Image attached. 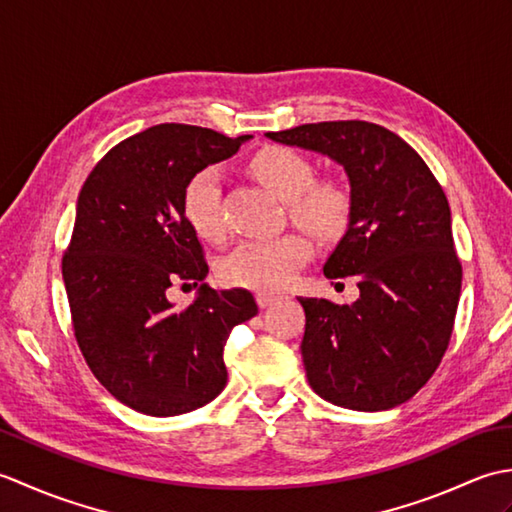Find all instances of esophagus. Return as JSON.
<instances>
[{"label":"esophagus","instance_id":"34e87169","mask_svg":"<svg viewBox=\"0 0 512 512\" xmlns=\"http://www.w3.org/2000/svg\"><path fill=\"white\" fill-rule=\"evenodd\" d=\"M255 299L259 303V308H268V306H273V303H277L281 297L273 295V292H257Z\"/></svg>","mask_w":512,"mask_h":512}]
</instances>
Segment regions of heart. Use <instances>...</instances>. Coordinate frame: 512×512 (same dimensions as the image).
<instances>
[{
  "label": "heart",
  "mask_w": 512,
  "mask_h": 512,
  "mask_svg": "<svg viewBox=\"0 0 512 512\" xmlns=\"http://www.w3.org/2000/svg\"><path fill=\"white\" fill-rule=\"evenodd\" d=\"M248 173L288 202L292 220L314 235L332 239L345 233L352 217V193L336 180H317L314 165L299 151L268 145L248 160ZM220 198V176L213 169L198 171L184 187V217L204 239H220L224 233ZM310 255V239L299 231L248 239L220 264V277L239 288L279 290L290 284Z\"/></svg>",
  "instance_id": "heart-1"
}]
</instances>
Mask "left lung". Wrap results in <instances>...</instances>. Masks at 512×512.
<instances>
[{"mask_svg":"<svg viewBox=\"0 0 512 512\" xmlns=\"http://www.w3.org/2000/svg\"><path fill=\"white\" fill-rule=\"evenodd\" d=\"M266 136L328 156L350 178L352 217L323 275H356L361 297L352 306L299 297L310 387L345 409L402 405L438 369L458 312L462 264L447 195L416 149L374 123H310Z\"/></svg>","mask_w":512,"mask_h":512,"instance_id":"8db88e82","label":"left lung"}]
</instances>
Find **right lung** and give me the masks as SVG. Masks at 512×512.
I'll return each instance as SVG.
<instances>
[{
    "instance_id": "obj_1",
    "label": "right lung",
    "mask_w": 512,
    "mask_h": 512,
    "mask_svg": "<svg viewBox=\"0 0 512 512\" xmlns=\"http://www.w3.org/2000/svg\"><path fill=\"white\" fill-rule=\"evenodd\" d=\"M248 138L154 125L107 151L79 193L63 255L76 343L99 383L147 416H178L220 394L228 334L257 314L242 288L203 284L184 311L166 299L173 283L197 285L209 273L184 217V187Z\"/></svg>"
}]
</instances>
